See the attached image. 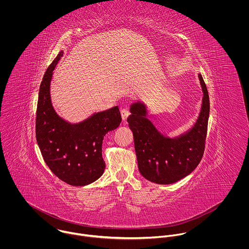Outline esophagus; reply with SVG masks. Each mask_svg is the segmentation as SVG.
I'll list each match as a JSON object with an SVG mask.
<instances>
[{
    "label": "esophagus",
    "instance_id": "34e87169",
    "mask_svg": "<svg viewBox=\"0 0 249 249\" xmlns=\"http://www.w3.org/2000/svg\"><path fill=\"white\" fill-rule=\"evenodd\" d=\"M129 111L127 110V109H122L121 110V115H122V119H123V121H126V119L128 118V116H129Z\"/></svg>",
    "mask_w": 249,
    "mask_h": 249
}]
</instances>
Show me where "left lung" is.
<instances>
[{
  "instance_id": "left-lung-1",
  "label": "left lung",
  "mask_w": 249,
  "mask_h": 249,
  "mask_svg": "<svg viewBox=\"0 0 249 249\" xmlns=\"http://www.w3.org/2000/svg\"><path fill=\"white\" fill-rule=\"evenodd\" d=\"M203 92L198 117L186 132L171 138L161 133L147 119L145 105H130L127 118L133 133L138 169L143 178L156 184H173L189 176L199 164L205 147L210 102L207 87L198 73Z\"/></svg>"
}]
</instances>
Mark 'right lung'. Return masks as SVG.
I'll return each mask as SVG.
<instances>
[{
	"mask_svg": "<svg viewBox=\"0 0 249 249\" xmlns=\"http://www.w3.org/2000/svg\"><path fill=\"white\" fill-rule=\"evenodd\" d=\"M63 55L60 51L45 72L38 95L36 140L50 170L71 186H85L101 178L106 169L102 155L107 132L116 129L122 117L119 107L94 113L82 122L71 124L61 118L52 104L53 71Z\"/></svg>",
	"mask_w": 249,
	"mask_h": 249,
	"instance_id": "obj_1",
	"label": "right lung"
}]
</instances>
